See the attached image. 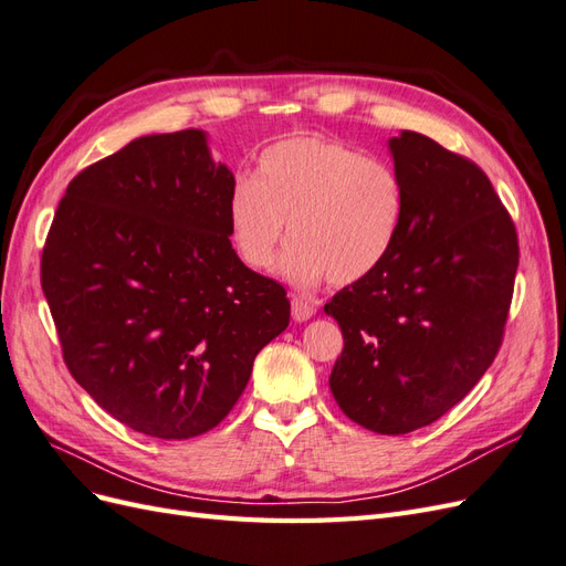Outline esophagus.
I'll use <instances>...</instances> for the list:
<instances>
[{
	"label": "esophagus",
	"instance_id": "esophagus-1",
	"mask_svg": "<svg viewBox=\"0 0 566 566\" xmlns=\"http://www.w3.org/2000/svg\"><path fill=\"white\" fill-rule=\"evenodd\" d=\"M314 314H316V306H314L312 302H306V300H302V297H295V300H293V318H295L297 323L310 321Z\"/></svg>",
	"mask_w": 566,
	"mask_h": 566
}]
</instances>
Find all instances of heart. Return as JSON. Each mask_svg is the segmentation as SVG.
<instances>
[{"label": "heart", "mask_w": 566, "mask_h": 566, "mask_svg": "<svg viewBox=\"0 0 566 566\" xmlns=\"http://www.w3.org/2000/svg\"><path fill=\"white\" fill-rule=\"evenodd\" d=\"M241 262L269 271L287 233L281 273L297 287L331 276L352 285L378 271L397 245L406 188L387 160L321 134L290 136L256 158L252 179L238 177L224 205Z\"/></svg>", "instance_id": "obj_1"}]
</instances>
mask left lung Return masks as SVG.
I'll list each match as a JSON object with an SVG mask.
<instances>
[{"label": "left lung", "instance_id": "8db88e82", "mask_svg": "<svg viewBox=\"0 0 566 566\" xmlns=\"http://www.w3.org/2000/svg\"><path fill=\"white\" fill-rule=\"evenodd\" d=\"M389 156L406 188L397 245L323 306L345 349L331 391L349 420L406 434L451 410L499 354L520 264L517 233L474 163L403 129Z\"/></svg>", "mask_w": 566, "mask_h": 566}]
</instances>
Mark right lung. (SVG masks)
<instances>
[{
  "instance_id": "obj_1",
  "label": "right lung",
  "mask_w": 566,
  "mask_h": 566,
  "mask_svg": "<svg viewBox=\"0 0 566 566\" xmlns=\"http://www.w3.org/2000/svg\"><path fill=\"white\" fill-rule=\"evenodd\" d=\"M233 181L208 132L139 136L67 184L46 235L42 290L65 366L142 434L217 427L290 323L283 285L231 248Z\"/></svg>"
}]
</instances>
